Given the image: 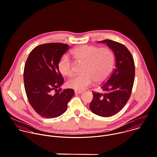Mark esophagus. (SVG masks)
Returning a JSON list of instances; mask_svg holds the SVG:
<instances>
[{
    "mask_svg": "<svg viewBox=\"0 0 157 157\" xmlns=\"http://www.w3.org/2000/svg\"><path fill=\"white\" fill-rule=\"evenodd\" d=\"M83 93V91H77V90L75 91V93H76V94H82Z\"/></svg>",
    "mask_w": 157,
    "mask_h": 157,
    "instance_id": "esophagus-1",
    "label": "esophagus"
}]
</instances>
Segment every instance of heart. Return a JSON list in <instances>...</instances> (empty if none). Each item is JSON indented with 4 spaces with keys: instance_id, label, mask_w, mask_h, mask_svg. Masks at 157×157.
I'll return each mask as SVG.
<instances>
[{
    "instance_id": "1",
    "label": "heart",
    "mask_w": 157,
    "mask_h": 157,
    "mask_svg": "<svg viewBox=\"0 0 157 157\" xmlns=\"http://www.w3.org/2000/svg\"><path fill=\"white\" fill-rule=\"evenodd\" d=\"M77 63H83L82 74L71 78L67 86L77 91H83L94 81L102 82L110 75L114 64L113 52L107 48L82 45L72 52ZM74 64L67 55L61 56L58 63L60 72L71 76L74 72Z\"/></svg>"
}]
</instances>
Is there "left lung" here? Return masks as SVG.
<instances>
[{
	"mask_svg": "<svg viewBox=\"0 0 157 157\" xmlns=\"http://www.w3.org/2000/svg\"><path fill=\"white\" fill-rule=\"evenodd\" d=\"M98 42L105 44L113 52L116 63L110 76L101 87L104 93H93L90 109L99 116L108 117L119 112L130 98L135 75L134 62L123 44L111 40Z\"/></svg>",
	"mask_w": 157,
	"mask_h": 157,
	"instance_id": "left-lung-1",
	"label": "left lung"
}]
</instances>
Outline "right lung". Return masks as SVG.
<instances>
[{"instance_id":"add662e5","label":"right lung","mask_w":157,"mask_h":157,"mask_svg":"<svg viewBox=\"0 0 157 157\" xmlns=\"http://www.w3.org/2000/svg\"><path fill=\"white\" fill-rule=\"evenodd\" d=\"M69 48L67 44L61 43L42 44L34 48L26 60L23 75L26 93L32 107L43 117L61 115L74 95L72 89L60 91L64 80L58 63Z\"/></svg>"}]
</instances>
